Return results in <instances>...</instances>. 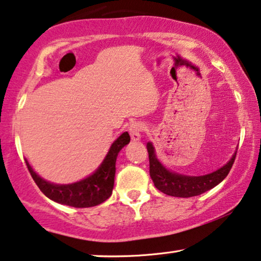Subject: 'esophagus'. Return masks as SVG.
Returning <instances> with one entry per match:
<instances>
[{"label":"esophagus","instance_id":"esophagus-1","mask_svg":"<svg viewBox=\"0 0 261 261\" xmlns=\"http://www.w3.org/2000/svg\"><path fill=\"white\" fill-rule=\"evenodd\" d=\"M144 130V125L137 121V123H134L130 125L128 127V133H130L131 140L133 141H140L141 140V133Z\"/></svg>","mask_w":261,"mask_h":261}]
</instances>
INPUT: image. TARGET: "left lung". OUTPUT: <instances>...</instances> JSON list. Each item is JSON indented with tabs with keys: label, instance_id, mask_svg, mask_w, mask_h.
<instances>
[{
	"label": "left lung",
	"instance_id": "1",
	"mask_svg": "<svg viewBox=\"0 0 261 261\" xmlns=\"http://www.w3.org/2000/svg\"><path fill=\"white\" fill-rule=\"evenodd\" d=\"M147 150L149 154V173H150V178L156 189L168 196L181 198L199 196V194L217 186L218 184L223 181L228 173L230 172L236 158L235 151L231 159L217 171L205 175L192 176L179 174V173L167 169L156 156L155 148L151 142L147 143Z\"/></svg>",
	"mask_w": 261,
	"mask_h": 261
}]
</instances>
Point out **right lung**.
<instances>
[{"mask_svg":"<svg viewBox=\"0 0 261 261\" xmlns=\"http://www.w3.org/2000/svg\"><path fill=\"white\" fill-rule=\"evenodd\" d=\"M128 142L130 135L127 133L121 134L111 145L109 152L95 172L80 181L65 185L46 181L33 171L27 160L25 161L33 180L48 199L72 207H90L103 203L112 194L117 156Z\"/></svg>","mask_w":261,"mask_h":261,"instance_id":"add662e5","label":"right lung"}]
</instances>
